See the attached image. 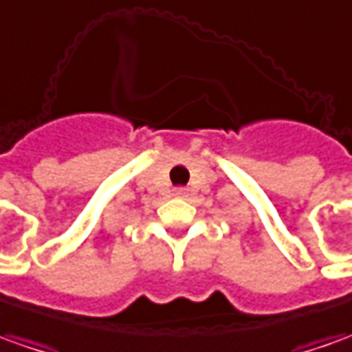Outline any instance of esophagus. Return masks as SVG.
I'll use <instances>...</instances> for the list:
<instances>
[{"instance_id": "esophagus-1", "label": "esophagus", "mask_w": 352, "mask_h": 352, "mask_svg": "<svg viewBox=\"0 0 352 352\" xmlns=\"http://www.w3.org/2000/svg\"><path fill=\"white\" fill-rule=\"evenodd\" d=\"M177 196H185V188H175Z\"/></svg>"}]
</instances>
